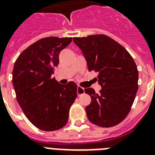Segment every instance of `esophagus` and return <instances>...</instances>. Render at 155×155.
<instances>
[{
	"label": "esophagus",
	"mask_w": 155,
	"mask_h": 155,
	"mask_svg": "<svg viewBox=\"0 0 155 155\" xmlns=\"http://www.w3.org/2000/svg\"><path fill=\"white\" fill-rule=\"evenodd\" d=\"M77 93H78V95H81L84 93V89L81 86H78L77 87Z\"/></svg>",
	"instance_id": "1"
}]
</instances>
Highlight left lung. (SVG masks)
Instances as JSON below:
<instances>
[{
  "mask_svg": "<svg viewBox=\"0 0 155 155\" xmlns=\"http://www.w3.org/2000/svg\"><path fill=\"white\" fill-rule=\"evenodd\" d=\"M87 62L88 71L98 72L99 93L84 88L91 102L85 108L87 119L102 127L121 123L130 111L138 89V71L124 46L105 35L73 38Z\"/></svg>",
  "mask_w": 155,
  "mask_h": 155,
  "instance_id": "obj_1",
  "label": "left lung"
}]
</instances>
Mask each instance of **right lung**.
Masks as SVG:
<instances>
[{
	"instance_id": "right-lung-1",
	"label": "right lung",
	"mask_w": 155,
	"mask_h": 155,
	"mask_svg": "<svg viewBox=\"0 0 155 155\" xmlns=\"http://www.w3.org/2000/svg\"><path fill=\"white\" fill-rule=\"evenodd\" d=\"M71 41L58 37L39 39L25 50L14 65L12 83L18 102L28 120L42 130L64 127L77 98L74 82L64 85L51 78L59 54Z\"/></svg>"
}]
</instances>
